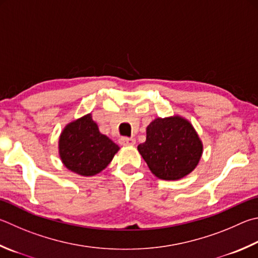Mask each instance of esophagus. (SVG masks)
<instances>
[{"label": "esophagus", "mask_w": 258, "mask_h": 258, "mask_svg": "<svg viewBox=\"0 0 258 258\" xmlns=\"http://www.w3.org/2000/svg\"><path fill=\"white\" fill-rule=\"evenodd\" d=\"M119 144L123 145V147H133L135 144V139L133 138H120L119 139Z\"/></svg>", "instance_id": "obj_1"}]
</instances>
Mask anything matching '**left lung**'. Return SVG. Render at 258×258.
I'll return each mask as SVG.
<instances>
[{"label": "left lung", "instance_id": "left-lung-1", "mask_svg": "<svg viewBox=\"0 0 258 258\" xmlns=\"http://www.w3.org/2000/svg\"><path fill=\"white\" fill-rule=\"evenodd\" d=\"M138 150L154 176L178 180L198 167L203 143L188 119L174 115L154 118L147 126V140Z\"/></svg>", "mask_w": 258, "mask_h": 258}]
</instances>
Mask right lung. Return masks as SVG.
Segmentation results:
<instances>
[{"label": "right lung", "mask_w": 258, "mask_h": 258, "mask_svg": "<svg viewBox=\"0 0 258 258\" xmlns=\"http://www.w3.org/2000/svg\"><path fill=\"white\" fill-rule=\"evenodd\" d=\"M118 150V145L100 133L91 114L70 121L58 139L60 161L69 170L84 177L104 170Z\"/></svg>", "instance_id": "1"}]
</instances>
